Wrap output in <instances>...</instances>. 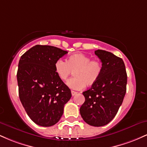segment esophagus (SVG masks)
<instances>
[{"mask_svg":"<svg viewBox=\"0 0 147 147\" xmlns=\"http://www.w3.org/2000/svg\"><path fill=\"white\" fill-rule=\"evenodd\" d=\"M71 93H72V96H75V95H77V92H75V91L72 90L71 91Z\"/></svg>","mask_w":147,"mask_h":147,"instance_id":"1","label":"esophagus"}]
</instances>
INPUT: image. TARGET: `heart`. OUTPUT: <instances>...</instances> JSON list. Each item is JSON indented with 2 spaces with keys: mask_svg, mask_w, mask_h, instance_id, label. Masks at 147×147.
<instances>
[{
  "mask_svg": "<svg viewBox=\"0 0 147 147\" xmlns=\"http://www.w3.org/2000/svg\"><path fill=\"white\" fill-rule=\"evenodd\" d=\"M55 72L65 81L74 71L75 77L67 82V85L74 90H80L86 85L91 86L98 80L102 72V63L99 60L91 59L83 53L70 55L66 61L59 58L55 62Z\"/></svg>",
  "mask_w": 147,
  "mask_h": 147,
  "instance_id": "heart-1",
  "label": "heart"
}]
</instances>
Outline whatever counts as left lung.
<instances>
[{
  "mask_svg": "<svg viewBox=\"0 0 147 147\" xmlns=\"http://www.w3.org/2000/svg\"><path fill=\"white\" fill-rule=\"evenodd\" d=\"M95 54L102 63V72L90 88L83 92L85 102L80 108V114L89 125L102 126L113 119L122 105L127 75L121 58L102 50H96Z\"/></svg>",
  "mask_w": 147,
  "mask_h": 147,
  "instance_id": "8db88e82",
  "label": "left lung"
}]
</instances>
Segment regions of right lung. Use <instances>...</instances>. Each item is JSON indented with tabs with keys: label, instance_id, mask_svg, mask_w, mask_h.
Instances as JSON below:
<instances>
[{
	"label": "right lung",
	"instance_id": "obj_1",
	"mask_svg": "<svg viewBox=\"0 0 147 147\" xmlns=\"http://www.w3.org/2000/svg\"><path fill=\"white\" fill-rule=\"evenodd\" d=\"M68 52L51 45H36L18 62V94L27 114L35 124L51 126L59 121L71 91L57 76V59Z\"/></svg>",
	"mask_w": 147,
	"mask_h": 147
}]
</instances>
